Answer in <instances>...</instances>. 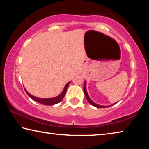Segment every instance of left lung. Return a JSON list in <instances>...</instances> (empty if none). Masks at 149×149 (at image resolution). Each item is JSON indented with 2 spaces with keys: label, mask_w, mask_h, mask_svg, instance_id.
<instances>
[{
  "label": "left lung",
  "mask_w": 149,
  "mask_h": 149,
  "mask_svg": "<svg viewBox=\"0 0 149 149\" xmlns=\"http://www.w3.org/2000/svg\"><path fill=\"white\" fill-rule=\"evenodd\" d=\"M84 94H85V97H86V99L87 100V101L89 102L91 104L94 106V107H97V108H107V107H111V106L114 105L116 103H114V104H112V105H110V106H102V105H99L97 104V103H95L93 101V100L90 99L89 96V95H88L87 93V89H86V81L84 82Z\"/></svg>",
  "instance_id": "1"
}]
</instances>
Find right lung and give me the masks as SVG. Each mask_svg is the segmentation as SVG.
<instances>
[{"mask_svg": "<svg viewBox=\"0 0 149 149\" xmlns=\"http://www.w3.org/2000/svg\"><path fill=\"white\" fill-rule=\"evenodd\" d=\"M70 83V81L68 83V84L65 85V87L64 88V89H63L62 92L60 93L58 96H57V97H53V98H48V99H42V98L36 97H35V96H33L32 95H31L30 93L27 92V91L25 89V88H24V89H25V91H26V92L27 94V95H28L30 98H31L33 100H34L35 101L41 103V104H42L44 105L50 106V105L56 104H57V103H58V102L62 101V99H64L65 93H66V91H67L68 87V86H69Z\"/></svg>", "mask_w": 149, "mask_h": 149, "instance_id": "obj_1", "label": "right lung"}]
</instances>
